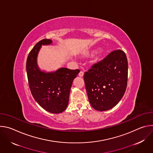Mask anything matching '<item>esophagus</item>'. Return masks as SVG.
<instances>
[{
	"instance_id": "obj_1",
	"label": "esophagus",
	"mask_w": 153,
	"mask_h": 153,
	"mask_svg": "<svg viewBox=\"0 0 153 153\" xmlns=\"http://www.w3.org/2000/svg\"><path fill=\"white\" fill-rule=\"evenodd\" d=\"M83 74H84L83 72L81 71H80V73H79V76L80 77H83Z\"/></svg>"
}]
</instances>
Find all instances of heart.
I'll list each match as a JSON object with an SVG mask.
<instances>
[{
  "label": "heart",
  "instance_id": "1",
  "mask_svg": "<svg viewBox=\"0 0 153 153\" xmlns=\"http://www.w3.org/2000/svg\"><path fill=\"white\" fill-rule=\"evenodd\" d=\"M101 60H102V56L100 55V56H98L96 57H95V59L94 60V62H100Z\"/></svg>",
  "mask_w": 153,
  "mask_h": 153
}]
</instances>
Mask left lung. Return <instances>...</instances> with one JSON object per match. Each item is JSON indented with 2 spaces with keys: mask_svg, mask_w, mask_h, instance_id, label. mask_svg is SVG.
Returning <instances> with one entry per match:
<instances>
[{
  "mask_svg": "<svg viewBox=\"0 0 153 153\" xmlns=\"http://www.w3.org/2000/svg\"><path fill=\"white\" fill-rule=\"evenodd\" d=\"M89 102L96 110L115 106L123 96L128 80V60L124 51L117 50L94 64L83 76Z\"/></svg>",
  "mask_w": 153,
  "mask_h": 153,
  "instance_id": "8db88e82",
  "label": "left lung"
}]
</instances>
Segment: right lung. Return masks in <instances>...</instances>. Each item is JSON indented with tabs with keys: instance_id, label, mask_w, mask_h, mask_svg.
Listing matches in <instances>:
<instances>
[{
	"instance_id": "add662e5",
	"label": "right lung",
	"mask_w": 153,
	"mask_h": 153,
	"mask_svg": "<svg viewBox=\"0 0 153 153\" xmlns=\"http://www.w3.org/2000/svg\"><path fill=\"white\" fill-rule=\"evenodd\" d=\"M51 39L37 42L30 52L27 60V73L31 93L38 104L46 111L57 114L67 108L73 80L79 70L60 68L54 72L46 73L39 70L37 57L42 45H50Z\"/></svg>"
}]
</instances>
